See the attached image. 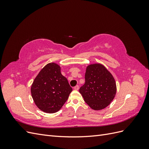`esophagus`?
Wrapping results in <instances>:
<instances>
[{
    "label": "esophagus",
    "instance_id": "obj_1",
    "mask_svg": "<svg viewBox=\"0 0 149 149\" xmlns=\"http://www.w3.org/2000/svg\"><path fill=\"white\" fill-rule=\"evenodd\" d=\"M74 90H78L79 89V86L78 85H76V86L74 88Z\"/></svg>",
    "mask_w": 149,
    "mask_h": 149
}]
</instances>
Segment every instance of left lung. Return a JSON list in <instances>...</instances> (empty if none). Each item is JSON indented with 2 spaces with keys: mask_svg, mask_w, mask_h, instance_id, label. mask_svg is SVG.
<instances>
[{
  "mask_svg": "<svg viewBox=\"0 0 149 149\" xmlns=\"http://www.w3.org/2000/svg\"><path fill=\"white\" fill-rule=\"evenodd\" d=\"M116 83L113 76L101 63L86 67L85 83L79 91L87 104L95 111L104 109L114 100Z\"/></svg>",
  "mask_w": 149,
  "mask_h": 149,
  "instance_id": "8db88e82",
  "label": "left lung"
}]
</instances>
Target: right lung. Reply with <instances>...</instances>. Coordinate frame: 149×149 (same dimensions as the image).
<instances>
[{"instance_id": "right-lung-1", "label": "right lung", "mask_w": 149, "mask_h": 149, "mask_svg": "<svg viewBox=\"0 0 149 149\" xmlns=\"http://www.w3.org/2000/svg\"><path fill=\"white\" fill-rule=\"evenodd\" d=\"M67 79L61 73V67L49 63L40 71L31 86V94L35 105L46 113L59 111L72 91Z\"/></svg>"}]
</instances>
